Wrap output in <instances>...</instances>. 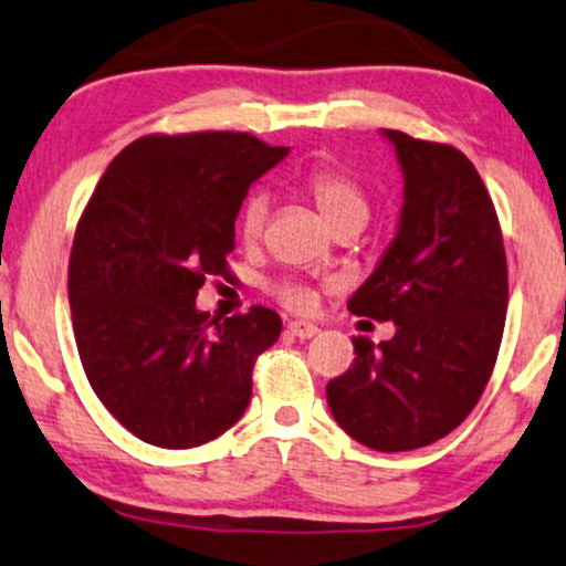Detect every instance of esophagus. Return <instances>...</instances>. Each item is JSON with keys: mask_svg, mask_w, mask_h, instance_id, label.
<instances>
[{"mask_svg": "<svg viewBox=\"0 0 566 566\" xmlns=\"http://www.w3.org/2000/svg\"><path fill=\"white\" fill-rule=\"evenodd\" d=\"M287 332L292 337L297 339H311L318 335V326L316 324H308V322H290L287 324Z\"/></svg>", "mask_w": 566, "mask_h": 566, "instance_id": "obj_1", "label": "esophagus"}]
</instances>
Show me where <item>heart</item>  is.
Masks as SVG:
<instances>
[{"label": "heart", "mask_w": 566, "mask_h": 566, "mask_svg": "<svg viewBox=\"0 0 566 566\" xmlns=\"http://www.w3.org/2000/svg\"><path fill=\"white\" fill-rule=\"evenodd\" d=\"M305 192H308L322 213L329 218L335 229L348 227V223H358L364 227L369 218L371 197L366 187L356 176L339 166H318L308 171L303 179ZM265 221H269V197L263 192L248 195L242 202L240 216H237V231L244 244H255L263 237ZM274 295L292 311H308L313 305V292L301 282H279L274 287Z\"/></svg>", "instance_id": "1"}]
</instances>
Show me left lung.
Wrapping results in <instances>:
<instances>
[{"instance_id": "obj_1", "label": "left lung", "mask_w": 566, "mask_h": 566, "mask_svg": "<svg viewBox=\"0 0 566 566\" xmlns=\"http://www.w3.org/2000/svg\"><path fill=\"white\" fill-rule=\"evenodd\" d=\"M385 134L403 168L406 202L398 234L348 308L395 322V337H353L356 358L329 379L326 400L353 440L395 453L446 438L478 406L499 358L509 271L472 160L442 142Z\"/></svg>"}]
</instances>
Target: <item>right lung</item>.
<instances>
[{
  "mask_svg": "<svg viewBox=\"0 0 566 566\" xmlns=\"http://www.w3.org/2000/svg\"><path fill=\"white\" fill-rule=\"evenodd\" d=\"M287 147L244 132L149 134L102 174L73 237L67 301L88 385L149 446L195 448L242 417L276 311L223 318L195 308L229 282L234 221L250 184Z\"/></svg>",
  "mask_w": 566,
  "mask_h": 566,
  "instance_id": "add662e5",
  "label": "right lung"
}]
</instances>
